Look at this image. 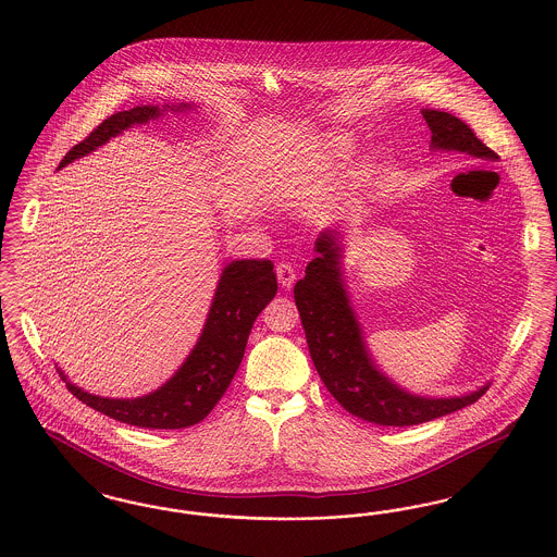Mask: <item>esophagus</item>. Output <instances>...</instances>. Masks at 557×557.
I'll return each mask as SVG.
<instances>
[{"label":"esophagus","instance_id":"esophagus-1","mask_svg":"<svg viewBox=\"0 0 557 557\" xmlns=\"http://www.w3.org/2000/svg\"><path fill=\"white\" fill-rule=\"evenodd\" d=\"M275 273H277V280L284 288H292L294 282H296V269L290 263H280L275 267Z\"/></svg>","mask_w":557,"mask_h":557}]
</instances>
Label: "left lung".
I'll return each instance as SVG.
<instances>
[{
  "mask_svg": "<svg viewBox=\"0 0 557 557\" xmlns=\"http://www.w3.org/2000/svg\"><path fill=\"white\" fill-rule=\"evenodd\" d=\"M422 114L432 132V152H459L488 162L499 159L461 119L430 108ZM315 252L305 277L294 286V300L319 377L348 413L371 424L418 425L459 411L486 393L488 382L453 397L418 395L397 384L375 363L350 302L343 232L323 230Z\"/></svg>",
  "mask_w": 557,
  "mask_h": 557,
  "instance_id": "obj_1",
  "label": "left lung"
}]
</instances>
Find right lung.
<instances>
[{
    "label": "right lung",
    "instance_id": "1",
    "mask_svg": "<svg viewBox=\"0 0 557 557\" xmlns=\"http://www.w3.org/2000/svg\"><path fill=\"white\" fill-rule=\"evenodd\" d=\"M196 104H146L116 112L77 144L58 169L83 159L102 148L112 137L132 127L159 121L164 114H186ZM277 292V277L273 263L267 259H242L221 269L216 288L212 294L209 315L202 332L177 371L160 384L157 391L135 398H112L91 395L69 380L60 370V377L69 391L87 407L104 413L112 420L137 428L177 430L202 422L225 395L230 382L238 371L248 334L255 319L273 300Z\"/></svg>",
    "mask_w": 557,
    "mask_h": 557
}]
</instances>
